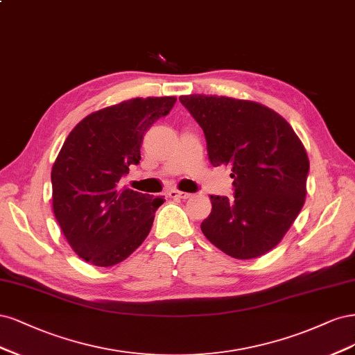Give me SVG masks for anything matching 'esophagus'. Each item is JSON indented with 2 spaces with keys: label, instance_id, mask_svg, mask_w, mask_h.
Masks as SVG:
<instances>
[{
  "label": "esophagus",
  "instance_id": "34e87169",
  "mask_svg": "<svg viewBox=\"0 0 355 355\" xmlns=\"http://www.w3.org/2000/svg\"><path fill=\"white\" fill-rule=\"evenodd\" d=\"M168 196L173 198V199H189L191 194L186 193V191H178V190H171L168 191Z\"/></svg>",
  "mask_w": 355,
  "mask_h": 355
}]
</instances>
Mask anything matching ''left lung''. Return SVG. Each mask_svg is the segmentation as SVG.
I'll use <instances>...</instances> for the list:
<instances>
[{
    "label": "left lung",
    "instance_id": "8db88e82",
    "mask_svg": "<svg viewBox=\"0 0 355 355\" xmlns=\"http://www.w3.org/2000/svg\"><path fill=\"white\" fill-rule=\"evenodd\" d=\"M180 101L200 125L214 166H228L234 198L212 196L200 224L212 245L236 259L276 248L301 212L310 161L277 112L252 100L190 94Z\"/></svg>",
    "mask_w": 355,
    "mask_h": 355
}]
</instances>
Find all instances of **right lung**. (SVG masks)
Segmentation results:
<instances>
[{"label": "right lung", "mask_w": 355, "mask_h": 355, "mask_svg": "<svg viewBox=\"0 0 355 355\" xmlns=\"http://www.w3.org/2000/svg\"><path fill=\"white\" fill-rule=\"evenodd\" d=\"M177 97H137L93 112L67 135L51 169L53 212L75 254L97 267L127 259L150 233L162 198L121 187L143 135Z\"/></svg>", "instance_id": "obj_1"}]
</instances>
